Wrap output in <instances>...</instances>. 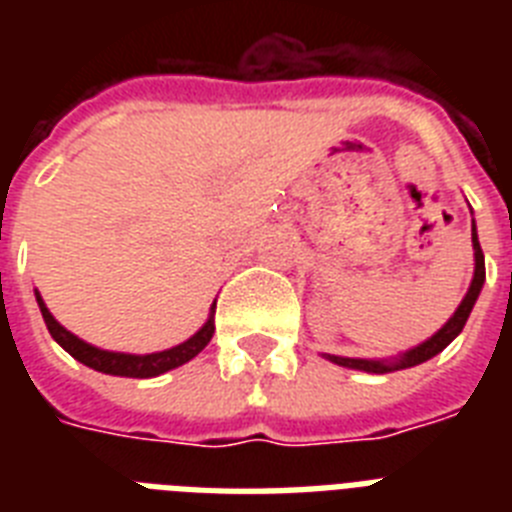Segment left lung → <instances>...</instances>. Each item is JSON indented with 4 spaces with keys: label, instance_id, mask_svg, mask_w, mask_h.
<instances>
[{
    "label": "left lung",
    "instance_id": "1",
    "mask_svg": "<svg viewBox=\"0 0 512 512\" xmlns=\"http://www.w3.org/2000/svg\"><path fill=\"white\" fill-rule=\"evenodd\" d=\"M473 255H476V271H473V281H470L468 295L462 297L460 308L454 311V316L446 321L444 327L438 329L436 335L428 337V340L417 345V348L406 350L401 356L388 358V361H374V358H345V356H324L337 366H348V369H358V372H372V374H385V372H396V369H409V366H417L422 361H428V358L438 356L441 350L454 340V337L460 335L462 327H465V321H468L470 311H473V305H476L478 295H481V287H484L486 281V265H484V252H481V244H478V233H476V223H473Z\"/></svg>",
    "mask_w": 512,
    "mask_h": 512
}]
</instances>
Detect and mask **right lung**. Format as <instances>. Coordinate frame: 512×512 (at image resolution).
Wrapping results in <instances>:
<instances>
[{"label":"right lung","instance_id":"right-lung-1","mask_svg":"<svg viewBox=\"0 0 512 512\" xmlns=\"http://www.w3.org/2000/svg\"><path fill=\"white\" fill-rule=\"evenodd\" d=\"M36 303H39V311H42V319L50 329L52 340L58 342L60 348L71 353L76 361H82L84 366H90L95 372L114 374V377H138V380H146V377H159V374L170 372L183 366L185 361H191L193 356H199L201 350L207 348V342L215 335V305H212V313H209L207 324L196 332L193 337H188L185 342L175 345L170 350H159V353H146V356H132V353H114V350H100L90 342L79 340L76 335H71L66 327H60L55 316L47 311L42 295L36 292Z\"/></svg>","mask_w":512,"mask_h":512}]
</instances>
